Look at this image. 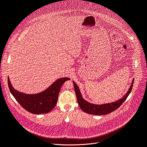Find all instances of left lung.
Returning <instances> with one entry per match:
<instances>
[{
    "label": "left lung",
    "mask_w": 147,
    "mask_h": 147,
    "mask_svg": "<svg viewBox=\"0 0 147 147\" xmlns=\"http://www.w3.org/2000/svg\"><path fill=\"white\" fill-rule=\"evenodd\" d=\"M133 82L134 80H133V82H131V84L129 91H127L125 95H124V97L122 98H121L115 102H113V103H106L100 105L91 103L84 100V98L82 96L78 86L76 85V84L74 81L73 82L74 84V91L76 94V97H77L78 104L80 107V109L84 112L88 113L89 114H92L95 115H103L109 114L113 112L114 111H115L124 103V101H125L127 97L129 96V95L131 92L133 85Z\"/></svg>",
    "instance_id": "1"
}]
</instances>
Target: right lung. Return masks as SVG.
I'll return each instance as SVG.
<instances>
[{"instance_id":"right-lung-1","label":"right lung","mask_w":147,"mask_h":147,"mask_svg":"<svg viewBox=\"0 0 147 147\" xmlns=\"http://www.w3.org/2000/svg\"><path fill=\"white\" fill-rule=\"evenodd\" d=\"M68 80L69 78L58 79L45 91L36 94H26L16 90L9 78L8 84L11 93L25 110L34 114H42L50 112L55 107L61 87Z\"/></svg>"}]
</instances>
